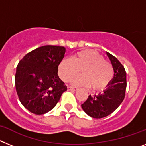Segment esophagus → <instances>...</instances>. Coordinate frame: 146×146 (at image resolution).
<instances>
[{
  "label": "esophagus",
  "instance_id": "esophagus-1",
  "mask_svg": "<svg viewBox=\"0 0 146 146\" xmlns=\"http://www.w3.org/2000/svg\"><path fill=\"white\" fill-rule=\"evenodd\" d=\"M77 90V88L72 87V86H68V91H75Z\"/></svg>",
  "mask_w": 146,
  "mask_h": 146
}]
</instances>
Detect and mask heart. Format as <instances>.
Masks as SVG:
<instances>
[{
  "label": "heart",
  "instance_id": "heart-1",
  "mask_svg": "<svg viewBox=\"0 0 146 146\" xmlns=\"http://www.w3.org/2000/svg\"><path fill=\"white\" fill-rule=\"evenodd\" d=\"M80 70L81 75L72 80L75 86H92L94 90L106 88L114 74L113 66L110 62L93 50H82L76 52L71 59H63L58 66L59 77L64 82H69Z\"/></svg>",
  "mask_w": 146,
  "mask_h": 146
}]
</instances>
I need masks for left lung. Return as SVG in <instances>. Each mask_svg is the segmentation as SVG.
Listing matches in <instances>:
<instances>
[{
    "label": "left lung",
    "instance_id": "obj_1",
    "mask_svg": "<svg viewBox=\"0 0 146 146\" xmlns=\"http://www.w3.org/2000/svg\"><path fill=\"white\" fill-rule=\"evenodd\" d=\"M114 69V76L102 93L94 96H88L81 104L83 111L94 118L106 117L115 110L125 97L126 88V73L124 67L111 54L106 52Z\"/></svg>",
    "mask_w": 146,
    "mask_h": 146
}]
</instances>
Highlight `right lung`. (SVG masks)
Segmentation results:
<instances>
[{"instance_id":"add662e5","label":"right lung","mask_w":146,"mask_h":146,"mask_svg":"<svg viewBox=\"0 0 146 146\" xmlns=\"http://www.w3.org/2000/svg\"><path fill=\"white\" fill-rule=\"evenodd\" d=\"M65 52L64 47L47 45L28 52L19 62L15 87L20 102L31 113H48L67 90L58 75V66Z\"/></svg>"}]
</instances>
